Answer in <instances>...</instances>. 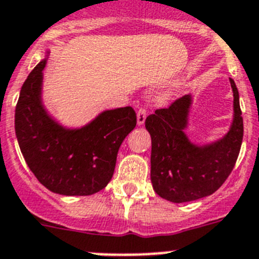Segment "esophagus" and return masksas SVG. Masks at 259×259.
<instances>
[{"mask_svg":"<svg viewBox=\"0 0 259 259\" xmlns=\"http://www.w3.org/2000/svg\"><path fill=\"white\" fill-rule=\"evenodd\" d=\"M146 115H148V113H146V109L140 108L139 110H137V124L139 125L144 124V123H145V119H146Z\"/></svg>","mask_w":259,"mask_h":259,"instance_id":"1","label":"esophagus"}]
</instances>
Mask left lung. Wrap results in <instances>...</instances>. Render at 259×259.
I'll return each mask as SVG.
<instances>
[{
	"mask_svg": "<svg viewBox=\"0 0 259 259\" xmlns=\"http://www.w3.org/2000/svg\"><path fill=\"white\" fill-rule=\"evenodd\" d=\"M234 92V120L229 134L212 145L196 146L184 130L187 124L191 96L185 95L168 108L156 109L145 120L151 136V182L155 193L173 203L204 198L222 186L240 153L243 118L239 91Z\"/></svg>",
	"mask_w": 259,
	"mask_h": 259,
	"instance_id": "obj_1",
	"label": "left lung"
}]
</instances>
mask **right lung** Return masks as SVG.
<instances>
[{"label": "right lung", "instance_id": "right-lung-1", "mask_svg": "<svg viewBox=\"0 0 259 259\" xmlns=\"http://www.w3.org/2000/svg\"><path fill=\"white\" fill-rule=\"evenodd\" d=\"M37 64L20 90L15 132L28 167L37 180L60 195H92L113 177L123 140L136 127L131 106L106 110L80 130H65L41 103L42 70Z\"/></svg>", "mask_w": 259, "mask_h": 259}]
</instances>
